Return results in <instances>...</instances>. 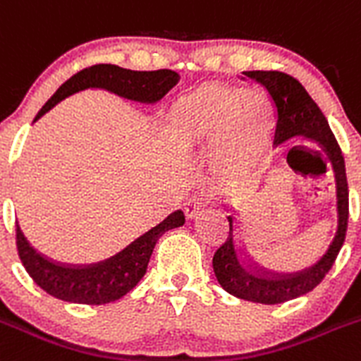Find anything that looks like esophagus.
<instances>
[{"label": "esophagus", "instance_id": "1", "mask_svg": "<svg viewBox=\"0 0 361 361\" xmlns=\"http://www.w3.org/2000/svg\"><path fill=\"white\" fill-rule=\"evenodd\" d=\"M204 203H207V201H204V197H200V196H192L190 200L185 201L183 212H185V215H187V219L196 217V215L200 214L201 208L204 207Z\"/></svg>", "mask_w": 361, "mask_h": 361}]
</instances>
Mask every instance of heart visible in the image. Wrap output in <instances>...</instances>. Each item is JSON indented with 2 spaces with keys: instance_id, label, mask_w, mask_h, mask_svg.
Instances as JSON below:
<instances>
[{
  "instance_id": "heart-1",
  "label": "heart",
  "mask_w": 361,
  "mask_h": 361,
  "mask_svg": "<svg viewBox=\"0 0 361 361\" xmlns=\"http://www.w3.org/2000/svg\"><path fill=\"white\" fill-rule=\"evenodd\" d=\"M173 149L194 153L214 146V165L224 187L251 183L272 140V110L267 97L242 87L204 85L174 101L164 123Z\"/></svg>"
}]
</instances>
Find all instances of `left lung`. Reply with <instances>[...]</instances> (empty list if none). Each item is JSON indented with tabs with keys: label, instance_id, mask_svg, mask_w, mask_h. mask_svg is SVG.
Segmentation results:
<instances>
[{
	"label": "left lung",
	"instance_id": "8db88e82",
	"mask_svg": "<svg viewBox=\"0 0 361 361\" xmlns=\"http://www.w3.org/2000/svg\"><path fill=\"white\" fill-rule=\"evenodd\" d=\"M247 78L262 83L267 89L272 103L278 112L274 142L283 144L290 139L305 137L315 140L329 158L335 173L336 185V228L331 242L321 258L315 264L308 265L298 272H267L260 271L247 258H244L238 247L237 221L233 215H228L230 233L226 242L215 251L214 272L219 285L231 295L244 301L262 302V305H279L290 299L305 295L317 287L324 279L329 269L338 257L340 247L345 240L349 219V188L345 178V161L342 149L336 142L335 135L329 128L328 119L317 103L310 97L305 87L292 78L290 74L279 71H245Z\"/></svg>",
	"mask_w": 361,
	"mask_h": 361
}]
</instances>
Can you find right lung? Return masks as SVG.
<instances>
[{
    "instance_id": "1",
    "label": "right lung",
    "mask_w": 361,
    "mask_h": 361,
    "mask_svg": "<svg viewBox=\"0 0 361 361\" xmlns=\"http://www.w3.org/2000/svg\"><path fill=\"white\" fill-rule=\"evenodd\" d=\"M180 80V74L171 69L158 71H131L112 63L87 67L66 83L59 87L55 94L37 114L35 121L51 110L56 103L85 89H104L139 103H157L169 92ZM185 224L181 210L173 212L160 224L151 228L139 238H135L123 251L97 264L73 265L60 264L44 257L42 252L32 247L18 224L16 242L18 252L26 272L33 281L56 299L78 305H106L126 295L131 288L144 278L154 244L165 231Z\"/></svg>"
}]
</instances>
